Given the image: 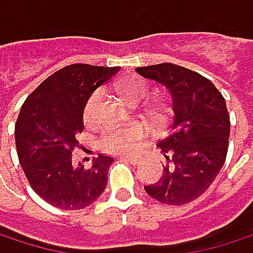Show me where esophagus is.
I'll use <instances>...</instances> for the list:
<instances>
[{
    "instance_id": "1",
    "label": "esophagus",
    "mask_w": 253,
    "mask_h": 253,
    "mask_svg": "<svg viewBox=\"0 0 253 253\" xmlns=\"http://www.w3.org/2000/svg\"><path fill=\"white\" fill-rule=\"evenodd\" d=\"M124 160H127V162H130L132 165H139V164H142V157L141 156H124L123 157Z\"/></svg>"
}]
</instances>
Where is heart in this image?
Instances as JSON below:
<instances>
[{
	"label": "heart",
	"instance_id": "heart-1",
	"mask_svg": "<svg viewBox=\"0 0 253 253\" xmlns=\"http://www.w3.org/2000/svg\"><path fill=\"white\" fill-rule=\"evenodd\" d=\"M117 91L123 97L124 102H127L130 106H136L141 102H144L145 97L148 96L150 85L147 84V81H144L139 76H127L118 82ZM100 99H102V93L99 89L97 91H93L86 97L84 108H82V120L86 126L93 124ZM153 115H156V112H153ZM141 136H142V132L136 126L109 129L100 135L99 147L105 151H112V153L126 151V150H130L141 139Z\"/></svg>",
	"mask_w": 253,
	"mask_h": 253
}]
</instances>
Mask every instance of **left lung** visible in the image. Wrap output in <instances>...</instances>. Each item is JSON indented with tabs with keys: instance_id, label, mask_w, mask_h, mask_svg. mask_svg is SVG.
<instances>
[{
	"instance_id": "left-lung-1",
	"label": "left lung",
	"mask_w": 253,
	"mask_h": 253,
	"mask_svg": "<svg viewBox=\"0 0 253 253\" xmlns=\"http://www.w3.org/2000/svg\"><path fill=\"white\" fill-rule=\"evenodd\" d=\"M136 72L168 88L174 111L167 138L157 142L167 159L164 175L144 189L162 204H187L210 187L225 164L229 139L225 99L211 81L177 64L136 67Z\"/></svg>"
}]
</instances>
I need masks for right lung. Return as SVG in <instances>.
Segmentation results:
<instances>
[{
	"instance_id": "add662e5",
	"label": "right lung",
	"mask_w": 253,
	"mask_h": 253,
	"mask_svg": "<svg viewBox=\"0 0 253 253\" xmlns=\"http://www.w3.org/2000/svg\"><path fill=\"white\" fill-rule=\"evenodd\" d=\"M120 67L70 64L44 79L24 102L14 126L19 164L33 190L61 210L93 204L108 183L112 157L99 154L93 167L72 164L84 130L82 108L96 88Z\"/></svg>"
}]
</instances>
